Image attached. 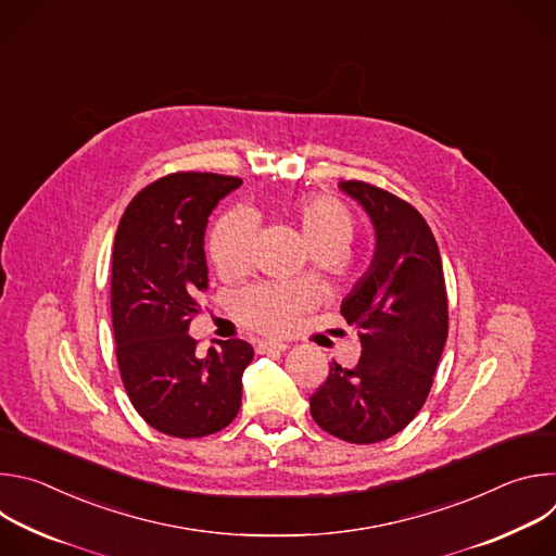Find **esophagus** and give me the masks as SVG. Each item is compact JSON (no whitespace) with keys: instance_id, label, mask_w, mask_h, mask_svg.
<instances>
[{"instance_id":"esophagus-1","label":"esophagus","mask_w":556,"mask_h":556,"mask_svg":"<svg viewBox=\"0 0 556 556\" xmlns=\"http://www.w3.org/2000/svg\"><path fill=\"white\" fill-rule=\"evenodd\" d=\"M290 345L281 341H262L257 345V354H273V352H286Z\"/></svg>"}]
</instances>
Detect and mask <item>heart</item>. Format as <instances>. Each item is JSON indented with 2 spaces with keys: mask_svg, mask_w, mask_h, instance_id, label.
Segmentation results:
<instances>
[{
  "mask_svg": "<svg viewBox=\"0 0 556 556\" xmlns=\"http://www.w3.org/2000/svg\"><path fill=\"white\" fill-rule=\"evenodd\" d=\"M296 224L312 253H328L334 260L345 255L354 240V219L334 198L312 195L296 202ZM213 264L224 275H240L249 268L253 255V222L244 213L224 215L208 242ZM305 296L294 290L255 286L235 296V312L240 319L262 332L288 330Z\"/></svg>",
  "mask_w": 556,
  "mask_h": 556,
  "instance_id": "heart-1",
  "label": "heart"
}]
</instances>
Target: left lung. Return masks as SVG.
I'll return each mask as SVG.
<instances>
[{
    "label": "left lung",
    "instance_id": "left-lung-1",
    "mask_svg": "<svg viewBox=\"0 0 556 556\" xmlns=\"http://www.w3.org/2000/svg\"><path fill=\"white\" fill-rule=\"evenodd\" d=\"M339 189L376 235L369 268L341 303L363 352L352 369L330 365L309 414L345 442L374 444L403 431L427 401L448 332L446 288L435 237L412 204L367 182Z\"/></svg>",
    "mask_w": 556,
    "mask_h": 556
}]
</instances>
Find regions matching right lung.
<instances>
[{
  "label": "right lung",
  "mask_w": 556,
  "mask_h": 556,
  "mask_svg": "<svg viewBox=\"0 0 556 556\" xmlns=\"http://www.w3.org/2000/svg\"><path fill=\"white\" fill-rule=\"evenodd\" d=\"M240 178L174 174L144 187L121 217L112 255V324L134 409L174 438L217 433L240 412L251 343L217 341L202 358L189 337L208 288V215Z\"/></svg>",
  "instance_id": "right-lung-1"
}]
</instances>
